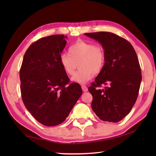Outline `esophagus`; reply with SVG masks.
I'll use <instances>...</instances> for the list:
<instances>
[{
  "label": "esophagus",
  "mask_w": 156,
  "mask_h": 156,
  "mask_svg": "<svg viewBox=\"0 0 156 156\" xmlns=\"http://www.w3.org/2000/svg\"><path fill=\"white\" fill-rule=\"evenodd\" d=\"M82 89H83V91H84V92H87L88 91V88L87 87L84 85V84H82Z\"/></svg>",
  "instance_id": "1"
}]
</instances>
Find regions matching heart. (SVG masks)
<instances>
[{
  "mask_svg": "<svg viewBox=\"0 0 156 156\" xmlns=\"http://www.w3.org/2000/svg\"><path fill=\"white\" fill-rule=\"evenodd\" d=\"M106 56L104 49L99 44L79 41L69 47L68 54L60 57V62L65 73L73 75L79 65V70L71 78L72 82L84 84L90 80L94 74H98L105 67Z\"/></svg>",
  "mask_w": 156,
  "mask_h": 156,
  "instance_id": "b5f03b06",
  "label": "heart"
}]
</instances>
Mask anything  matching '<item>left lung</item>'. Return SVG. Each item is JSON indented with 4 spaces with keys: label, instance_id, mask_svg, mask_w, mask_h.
Returning a JSON list of instances; mask_svg holds the SVG:
<instances>
[{
    "label": "left lung",
    "instance_id": "1",
    "mask_svg": "<svg viewBox=\"0 0 156 156\" xmlns=\"http://www.w3.org/2000/svg\"><path fill=\"white\" fill-rule=\"evenodd\" d=\"M84 34L102 44L106 56L105 67L88 88L92 109L100 120L118 122L131 112L138 96L142 74L138 56L131 44L115 34ZM101 85L106 87L100 90Z\"/></svg>",
    "mask_w": 156,
    "mask_h": 156
}]
</instances>
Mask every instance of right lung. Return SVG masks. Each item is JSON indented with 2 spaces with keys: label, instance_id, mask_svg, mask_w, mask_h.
<instances>
[{
  "label": "right lung",
  "instance_id": "right-lung-1",
  "mask_svg": "<svg viewBox=\"0 0 156 156\" xmlns=\"http://www.w3.org/2000/svg\"><path fill=\"white\" fill-rule=\"evenodd\" d=\"M67 38L56 34L34 42L26 51L20 69L23 103L44 126L64 122L83 94L80 84H69L60 62Z\"/></svg>",
  "mask_w": 156,
  "mask_h": 156
}]
</instances>
